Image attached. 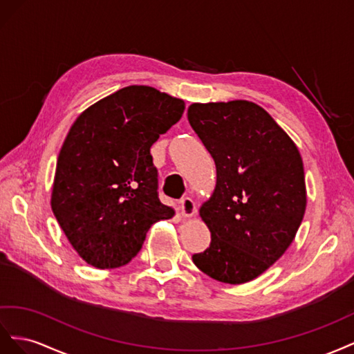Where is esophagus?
Masks as SVG:
<instances>
[{
    "label": "esophagus",
    "instance_id": "obj_1",
    "mask_svg": "<svg viewBox=\"0 0 354 354\" xmlns=\"http://www.w3.org/2000/svg\"><path fill=\"white\" fill-rule=\"evenodd\" d=\"M179 209H180V214H183V216H185V218L193 216L197 212L194 200L189 198V197H184L183 200L179 201Z\"/></svg>",
    "mask_w": 354,
    "mask_h": 354
}]
</instances>
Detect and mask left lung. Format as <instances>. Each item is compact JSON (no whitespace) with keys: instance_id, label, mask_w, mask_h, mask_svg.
<instances>
[{"instance_id":"obj_1","label":"left lung","mask_w":354,"mask_h":354,"mask_svg":"<svg viewBox=\"0 0 354 354\" xmlns=\"http://www.w3.org/2000/svg\"><path fill=\"white\" fill-rule=\"evenodd\" d=\"M188 121L216 165L215 191L200 207L210 246L193 262L222 283H246L295 239L307 206L302 158L285 130L249 100L193 104Z\"/></svg>"}]
</instances>
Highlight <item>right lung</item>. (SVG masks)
Wrapping results in <instances>:
<instances>
[{"instance_id":"1","label":"right lung","mask_w":354,"mask_h":354,"mask_svg":"<svg viewBox=\"0 0 354 354\" xmlns=\"http://www.w3.org/2000/svg\"><path fill=\"white\" fill-rule=\"evenodd\" d=\"M184 109L183 99L129 86L88 106L69 129L57 157L52 210L87 264L126 266L149 227L175 215L158 198L149 149Z\"/></svg>"}]
</instances>
